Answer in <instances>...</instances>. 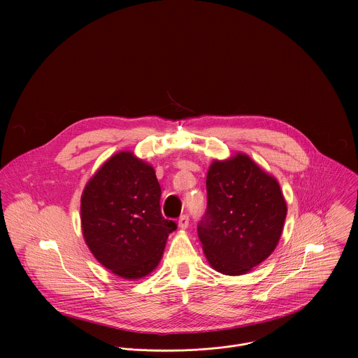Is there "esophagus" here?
<instances>
[{
	"mask_svg": "<svg viewBox=\"0 0 358 358\" xmlns=\"http://www.w3.org/2000/svg\"><path fill=\"white\" fill-rule=\"evenodd\" d=\"M178 227L182 229V230H185V229L189 227V216H187V215H182V216L179 217V220H178Z\"/></svg>",
	"mask_w": 358,
	"mask_h": 358,
	"instance_id": "obj_1",
	"label": "esophagus"
}]
</instances>
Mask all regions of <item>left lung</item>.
Instances as JSON below:
<instances>
[{"label": "left lung", "mask_w": 358, "mask_h": 358, "mask_svg": "<svg viewBox=\"0 0 358 358\" xmlns=\"http://www.w3.org/2000/svg\"><path fill=\"white\" fill-rule=\"evenodd\" d=\"M206 196L197 230L208 263L226 275L250 273L273 254L282 234L287 201L277 179L237 153L210 164Z\"/></svg>", "instance_id": "8db88e82"}]
</instances>
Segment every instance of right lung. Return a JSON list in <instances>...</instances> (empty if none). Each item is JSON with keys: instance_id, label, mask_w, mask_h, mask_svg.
Segmentation results:
<instances>
[{"instance_id": "right-lung-1", "label": "right lung", "mask_w": 358, "mask_h": 358, "mask_svg": "<svg viewBox=\"0 0 358 358\" xmlns=\"http://www.w3.org/2000/svg\"><path fill=\"white\" fill-rule=\"evenodd\" d=\"M153 166L132 152L111 155L81 196L84 240L107 270L127 280L158 266L176 223L162 216Z\"/></svg>"}]
</instances>
